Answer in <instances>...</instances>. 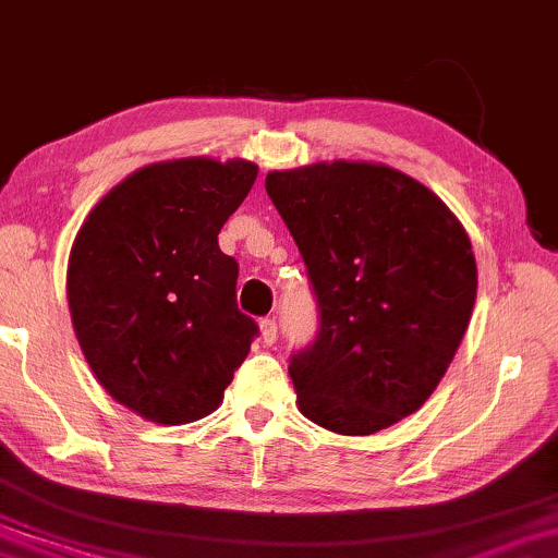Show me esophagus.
<instances>
[{"instance_id": "34e87169", "label": "esophagus", "mask_w": 558, "mask_h": 558, "mask_svg": "<svg viewBox=\"0 0 558 558\" xmlns=\"http://www.w3.org/2000/svg\"><path fill=\"white\" fill-rule=\"evenodd\" d=\"M260 339H264L266 347L277 343V320H274V318L260 320Z\"/></svg>"}]
</instances>
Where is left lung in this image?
Segmentation results:
<instances>
[{
    "label": "left lung",
    "instance_id": "1",
    "mask_svg": "<svg viewBox=\"0 0 558 558\" xmlns=\"http://www.w3.org/2000/svg\"><path fill=\"white\" fill-rule=\"evenodd\" d=\"M318 300V336L290 356L298 405L339 435H375L422 409L476 302L463 225L426 185L377 162L271 170Z\"/></svg>",
    "mask_w": 558,
    "mask_h": 558
}]
</instances>
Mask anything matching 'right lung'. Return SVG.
<instances>
[{"label":"right lung","mask_w":558,"mask_h":558,"mask_svg":"<svg viewBox=\"0 0 558 558\" xmlns=\"http://www.w3.org/2000/svg\"><path fill=\"white\" fill-rule=\"evenodd\" d=\"M256 175L247 160L147 165L108 191L74 238L66 300L82 354L102 388L149 422L211 414L258 336L238 311V260L217 243Z\"/></svg>","instance_id":"obj_1"}]
</instances>
